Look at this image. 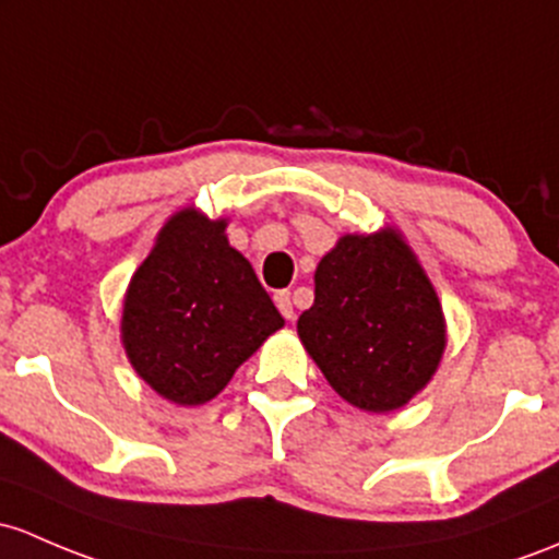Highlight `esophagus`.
Segmentation results:
<instances>
[{
	"mask_svg": "<svg viewBox=\"0 0 559 559\" xmlns=\"http://www.w3.org/2000/svg\"><path fill=\"white\" fill-rule=\"evenodd\" d=\"M275 305H278L281 316H284L286 321L295 319V302H292V292H278V295H275Z\"/></svg>",
	"mask_w": 559,
	"mask_h": 559,
	"instance_id": "obj_1",
	"label": "esophagus"
}]
</instances>
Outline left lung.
<instances>
[{
	"label": "left lung",
	"instance_id": "obj_1",
	"mask_svg": "<svg viewBox=\"0 0 559 559\" xmlns=\"http://www.w3.org/2000/svg\"><path fill=\"white\" fill-rule=\"evenodd\" d=\"M297 332L329 385L369 413L407 404L444 350L437 292L393 230L340 238L316 267Z\"/></svg>",
	"mask_w": 559,
	"mask_h": 559
}]
</instances>
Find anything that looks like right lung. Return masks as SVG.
<instances>
[{"label": "right lung", "instance_id": "right-lung-1", "mask_svg": "<svg viewBox=\"0 0 559 559\" xmlns=\"http://www.w3.org/2000/svg\"><path fill=\"white\" fill-rule=\"evenodd\" d=\"M284 326L225 222L179 211L141 262L122 308L133 369L176 404H203Z\"/></svg>", "mask_w": 559, "mask_h": 559}]
</instances>
